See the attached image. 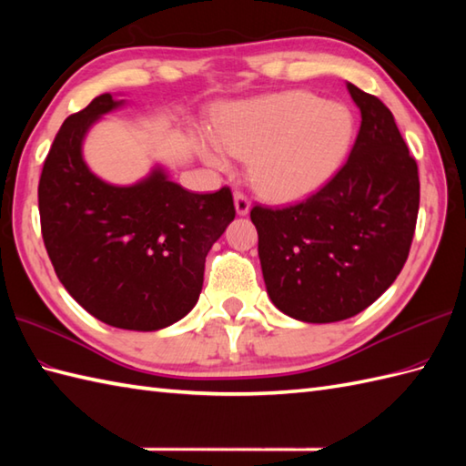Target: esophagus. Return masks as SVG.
I'll return each mask as SVG.
<instances>
[{
  "label": "esophagus",
  "instance_id": "obj_1",
  "mask_svg": "<svg viewBox=\"0 0 466 466\" xmlns=\"http://www.w3.org/2000/svg\"><path fill=\"white\" fill-rule=\"evenodd\" d=\"M234 204H236V212H238L240 216H246L250 212V198H248V194L246 192H242V190H236L234 192Z\"/></svg>",
  "mask_w": 466,
  "mask_h": 466
}]
</instances>
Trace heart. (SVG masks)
Masks as SVG:
<instances>
[{
	"mask_svg": "<svg viewBox=\"0 0 466 466\" xmlns=\"http://www.w3.org/2000/svg\"><path fill=\"white\" fill-rule=\"evenodd\" d=\"M352 134L354 117L346 106L284 92L226 107L216 140H206L202 154L214 166H226L228 152L250 157V177L262 194L296 200L330 180Z\"/></svg>",
	"mask_w": 466,
	"mask_h": 466,
	"instance_id": "heart-1",
	"label": "heart"
}]
</instances>
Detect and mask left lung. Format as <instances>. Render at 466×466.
I'll return each instance as SVG.
<instances>
[{
  "mask_svg": "<svg viewBox=\"0 0 466 466\" xmlns=\"http://www.w3.org/2000/svg\"><path fill=\"white\" fill-rule=\"evenodd\" d=\"M349 92L362 122L340 170L302 202L250 210L266 290L302 322L369 309L397 280L417 228V160L389 107L352 84Z\"/></svg>",
  "mask_w": 466,
  "mask_h": 466,
  "instance_id": "8db88e82",
  "label": "left lung"
}]
</instances>
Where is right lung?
<instances>
[{"label": "right lung", "mask_w": 466, "mask_h": 466, "mask_svg": "<svg viewBox=\"0 0 466 466\" xmlns=\"http://www.w3.org/2000/svg\"><path fill=\"white\" fill-rule=\"evenodd\" d=\"M116 106L102 94L59 127L37 186L39 222L57 279L82 309L116 329L150 332L194 309L206 256L236 208L228 186L194 194L162 170L127 187L96 177L82 140Z\"/></svg>", "instance_id": "right-lung-1"}]
</instances>
